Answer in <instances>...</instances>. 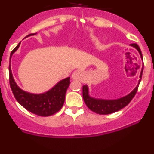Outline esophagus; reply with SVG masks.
I'll return each instance as SVG.
<instances>
[{"label":"esophagus","mask_w":154,"mask_h":154,"mask_svg":"<svg viewBox=\"0 0 154 154\" xmlns=\"http://www.w3.org/2000/svg\"><path fill=\"white\" fill-rule=\"evenodd\" d=\"M84 74L83 72L80 70H76L75 72H74V73L72 75V79L73 80H76V79H82L83 78Z\"/></svg>","instance_id":"34e87169"}]
</instances>
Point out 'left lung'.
Wrapping results in <instances>:
<instances>
[{
	"mask_svg": "<svg viewBox=\"0 0 154 154\" xmlns=\"http://www.w3.org/2000/svg\"><path fill=\"white\" fill-rule=\"evenodd\" d=\"M130 45L136 48L138 50L141 58H143L142 53H141L140 47L137 44H131ZM143 70V67L142 68V70H141L140 76V79L139 80L137 86L129 95L123 98H120V99H114V100H105V99H94V98L89 96L88 86L86 85H83V87H82V96H83L84 102H85L87 107L90 110H92V112L100 114V115H107V114L113 113V112H117L119 110L124 108L125 106H126L131 102V100L135 96L136 93H137V90H138L139 84L140 82L141 78H142Z\"/></svg>",
	"mask_w": 154,
	"mask_h": 154,
	"instance_id": "obj_1",
	"label": "left lung"
}]
</instances>
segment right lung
<instances>
[{
  "label": "right lung",
  "instance_id": "right-lung-1",
  "mask_svg": "<svg viewBox=\"0 0 154 154\" xmlns=\"http://www.w3.org/2000/svg\"><path fill=\"white\" fill-rule=\"evenodd\" d=\"M36 34V33H35ZM35 34H31L34 35ZM20 43L11 53V58L19 48ZM11 61V60H10ZM9 82L16 100L28 111L40 116H48L56 113L62 109L65 102V92L70 84V77L61 80L52 89L42 94H31L24 92L17 85L12 75L11 65H9Z\"/></svg>",
  "mask_w": 154,
  "mask_h": 154
}]
</instances>
